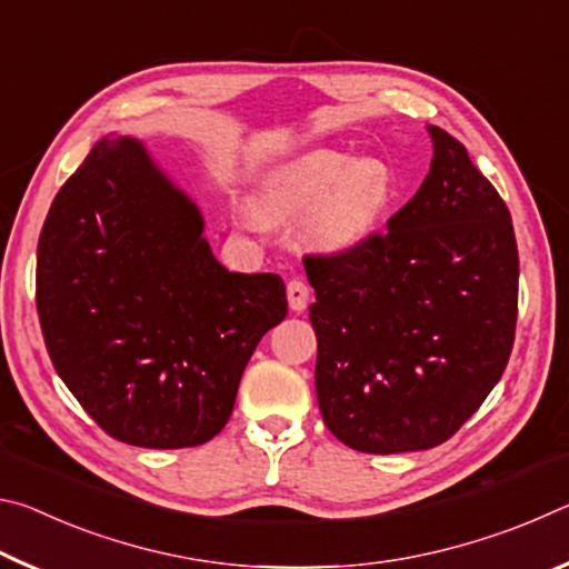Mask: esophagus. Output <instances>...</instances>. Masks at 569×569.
I'll return each instance as SVG.
<instances>
[{"label":"esophagus","mask_w":569,"mask_h":569,"mask_svg":"<svg viewBox=\"0 0 569 569\" xmlns=\"http://www.w3.org/2000/svg\"><path fill=\"white\" fill-rule=\"evenodd\" d=\"M286 293H288V306H291V311H296V313L306 311L308 296H311V291H308V286L303 281H298V278H293V281H288Z\"/></svg>","instance_id":"34e87169"}]
</instances>
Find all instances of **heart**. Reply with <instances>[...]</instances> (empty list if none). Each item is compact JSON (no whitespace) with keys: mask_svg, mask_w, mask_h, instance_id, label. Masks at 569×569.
<instances>
[{"mask_svg":"<svg viewBox=\"0 0 569 569\" xmlns=\"http://www.w3.org/2000/svg\"><path fill=\"white\" fill-rule=\"evenodd\" d=\"M397 192V176L387 160L319 148L268 172L261 206L278 220L303 216L308 243L321 253L343 256L379 236ZM246 223L261 230L263 218L246 213Z\"/></svg>","mask_w":569,"mask_h":569,"instance_id":"b5f03b06","label":"heart"}]
</instances>
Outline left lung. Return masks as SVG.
<instances>
[{
	"instance_id": "obj_1",
	"label": "left lung",
	"mask_w": 569,
	"mask_h": 569,
	"mask_svg": "<svg viewBox=\"0 0 569 569\" xmlns=\"http://www.w3.org/2000/svg\"><path fill=\"white\" fill-rule=\"evenodd\" d=\"M427 132L429 172L387 233L306 258L321 417L366 455L447 441L502 379L515 343L512 216L459 140Z\"/></svg>"
}]
</instances>
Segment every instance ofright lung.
<instances>
[{
	"label": "right lung",
	"mask_w": 569,
	"mask_h": 569,
	"mask_svg": "<svg viewBox=\"0 0 569 569\" xmlns=\"http://www.w3.org/2000/svg\"><path fill=\"white\" fill-rule=\"evenodd\" d=\"M196 200L146 142H94L47 213L37 313L57 373L110 437L198 447L226 427L240 377L286 319L276 273H236Z\"/></svg>",
	"instance_id": "add662e5"
}]
</instances>
